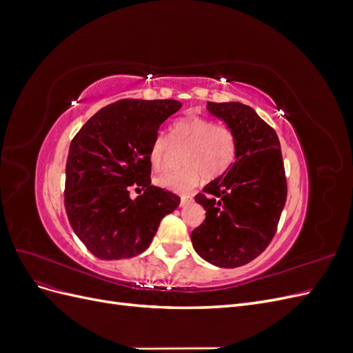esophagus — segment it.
Here are the masks:
<instances>
[{
	"instance_id": "34e87169",
	"label": "esophagus",
	"mask_w": 353,
	"mask_h": 353,
	"mask_svg": "<svg viewBox=\"0 0 353 353\" xmlns=\"http://www.w3.org/2000/svg\"><path fill=\"white\" fill-rule=\"evenodd\" d=\"M190 203H193V197H191V196H181V203H179L181 208L188 206Z\"/></svg>"
}]
</instances>
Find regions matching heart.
Masks as SVG:
<instances>
[{
	"mask_svg": "<svg viewBox=\"0 0 353 353\" xmlns=\"http://www.w3.org/2000/svg\"><path fill=\"white\" fill-rule=\"evenodd\" d=\"M170 143L184 145L179 169L163 170L154 184L178 194L193 190L201 176L215 179L223 175L237 154L236 135L227 126L216 125L201 116H187L170 126ZM169 153V141L163 135L154 137L148 160L156 169L162 168Z\"/></svg>",
	"mask_w": 353,
	"mask_h": 353,
	"instance_id": "1",
	"label": "heart"
}]
</instances>
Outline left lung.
<instances>
[{
  "instance_id": "1",
  "label": "left lung",
  "mask_w": 353,
  "mask_h": 353,
  "mask_svg": "<svg viewBox=\"0 0 353 353\" xmlns=\"http://www.w3.org/2000/svg\"><path fill=\"white\" fill-rule=\"evenodd\" d=\"M206 109L236 135L237 154L225 174L203 188L196 201L206 219L191 241L201 259L237 268L268 248L287 199L279 137L249 105L212 103Z\"/></svg>"
}]
</instances>
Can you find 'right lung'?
Here are the masks:
<instances>
[{"instance_id":"1","label":"right lung","mask_w":353,"mask_h":353,"mask_svg":"<svg viewBox=\"0 0 353 353\" xmlns=\"http://www.w3.org/2000/svg\"><path fill=\"white\" fill-rule=\"evenodd\" d=\"M181 105L176 100L116 101L72 140L65 208L73 232L99 259L143 253L160 221L178 208L176 194L152 185L148 150L160 125ZM131 185L145 191L135 201L129 197Z\"/></svg>"}]
</instances>
